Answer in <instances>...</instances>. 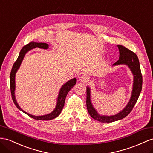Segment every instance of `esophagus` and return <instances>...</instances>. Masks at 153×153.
<instances>
[{"label": "esophagus", "mask_w": 153, "mask_h": 153, "mask_svg": "<svg viewBox=\"0 0 153 153\" xmlns=\"http://www.w3.org/2000/svg\"><path fill=\"white\" fill-rule=\"evenodd\" d=\"M79 80L82 82H84V83H87L89 81V77L86 75H83L79 77Z\"/></svg>", "instance_id": "1"}]
</instances>
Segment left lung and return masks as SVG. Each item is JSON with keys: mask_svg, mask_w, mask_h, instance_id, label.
<instances>
[{"mask_svg": "<svg viewBox=\"0 0 153 153\" xmlns=\"http://www.w3.org/2000/svg\"><path fill=\"white\" fill-rule=\"evenodd\" d=\"M120 51V59L113 65H127L134 75V83L132 96L128 103L122 111L114 116H100L93 107L91 101V90L87 88V108L89 114L96 120L103 123H111L126 117L130 113L138 100L142 88V75L141 72L140 62L136 54L122 45H117Z\"/></svg>", "mask_w": 153, "mask_h": 153, "instance_id": "obj_1", "label": "left lung"}]
</instances>
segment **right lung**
<instances>
[{
	"mask_svg": "<svg viewBox=\"0 0 153 153\" xmlns=\"http://www.w3.org/2000/svg\"><path fill=\"white\" fill-rule=\"evenodd\" d=\"M36 47H38V48H43V49H47L48 48V45L44 42H34L33 41L29 42L28 44H27L26 45L22 47V48L21 49L20 52V53H19V56L17 58V59L14 62L12 69H11V73H10V91L11 94V97H12V100L13 101L14 104L15 105V106H16L19 110H21V111L25 113V114H26L27 115L32 117V118H33L36 120H50L56 118V117H57L60 114L61 111L64 107L66 95H67L68 92L70 91V90L76 84V78H74V79L68 81L67 83H66L65 85H62V87L61 88L59 94V96H58L56 107L55 108V109L52 112L44 116H35L25 112L22 109L20 108V107L19 106L16 101V100H15V73L17 72V70L19 69V67H20L21 63L22 62V61L23 60V58H24L26 52H28L30 50L36 48Z\"/></svg>",
	"mask_w": 153,
	"mask_h": 153,
	"instance_id": "add662e5",
	"label": "right lung"
}]
</instances>
